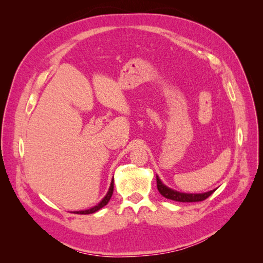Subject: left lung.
Listing matches in <instances>:
<instances>
[{
  "instance_id": "1",
  "label": "left lung",
  "mask_w": 263,
  "mask_h": 263,
  "mask_svg": "<svg viewBox=\"0 0 263 263\" xmlns=\"http://www.w3.org/2000/svg\"><path fill=\"white\" fill-rule=\"evenodd\" d=\"M157 187L162 196L177 202H201L206 200V198L215 192V190H212V191H209V192L200 193V194L181 193V192H178V191H174L168 186H165L158 177H157Z\"/></svg>"
}]
</instances>
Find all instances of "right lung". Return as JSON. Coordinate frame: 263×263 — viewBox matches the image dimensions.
Here are the masks:
<instances>
[{
  "label": "right lung",
  "mask_w": 263,
  "mask_h": 263,
  "mask_svg": "<svg viewBox=\"0 0 263 263\" xmlns=\"http://www.w3.org/2000/svg\"><path fill=\"white\" fill-rule=\"evenodd\" d=\"M113 191H114V179L112 180V182H110V186L108 189V192L107 194L104 196V198L97 205V206H93L92 209H89V210H85V211H78V212H73L74 214H81V215H86V214H93L95 212H98L99 210H101L102 208H104V206L108 203V201L110 200V197H112V194H113Z\"/></svg>",
  "instance_id": "right-lung-1"
}]
</instances>
